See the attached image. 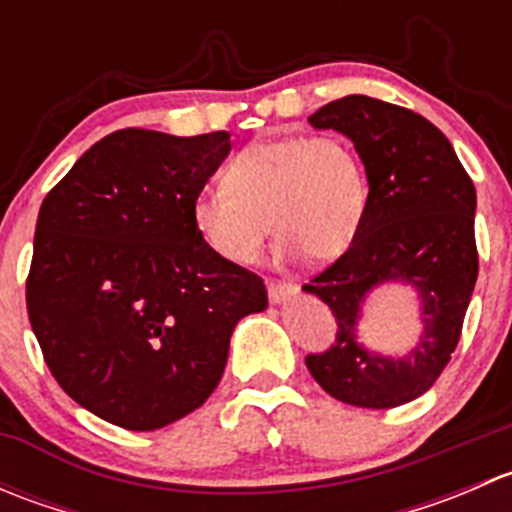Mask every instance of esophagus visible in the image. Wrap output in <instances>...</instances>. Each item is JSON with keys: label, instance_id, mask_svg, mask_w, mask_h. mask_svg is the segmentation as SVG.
Here are the masks:
<instances>
[{"label": "esophagus", "instance_id": "1", "mask_svg": "<svg viewBox=\"0 0 512 512\" xmlns=\"http://www.w3.org/2000/svg\"><path fill=\"white\" fill-rule=\"evenodd\" d=\"M267 292H270L272 304H285L292 294H297V285H292V282L267 280Z\"/></svg>", "mask_w": 512, "mask_h": 512}]
</instances>
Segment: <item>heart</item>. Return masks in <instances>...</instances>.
<instances>
[{
  "mask_svg": "<svg viewBox=\"0 0 512 512\" xmlns=\"http://www.w3.org/2000/svg\"><path fill=\"white\" fill-rule=\"evenodd\" d=\"M366 203L364 165L347 141L287 136L237 153L227 163L223 188L195 195L190 220L200 240L235 265L257 260L272 227L282 235V257L309 252L312 260L327 262L354 242Z\"/></svg>",
  "mask_w": 512,
  "mask_h": 512,
  "instance_id": "b5f03b06",
  "label": "heart"
}]
</instances>
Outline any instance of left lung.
I'll use <instances>...</instances> for the list:
<instances>
[{
	"label": "left lung",
	"mask_w": 512,
	"mask_h": 512,
	"mask_svg": "<svg viewBox=\"0 0 512 512\" xmlns=\"http://www.w3.org/2000/svg\"><path fill=\"white\" fill-rule=\"evenodd\" d=\"M312 128L342 133L366 170L369 203L349 250L302 289L337 317V342L309 354L319 386L361 409H394L426 394L461 337L478 277L476 188L451 141L409 108L344 96L309 116ZM406 284L419 297V334L401 357L358 342L374 288Z\"/></svg>",
	"instance_id": "1"
}]
</instances>
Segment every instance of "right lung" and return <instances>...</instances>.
<instances>
[{
  "label": "right lung",
  "mask_w": 512,
  "mask_h": 512,
  "mask_svg": "<svg viewBox=\"0 0 512 512\" xmlns=\"http://www.w3.org/2000/svg\"><path fill=\"white\" fill-rule=\"evenodd\" d=\"M230 133L126 128L94 143L44 198L27 309L61 389L128 431L200 409L220 384L237 322L267 289L215 255L190 205Z\"/></svg>",
  "instance_id": "1"
}]
</instances>
